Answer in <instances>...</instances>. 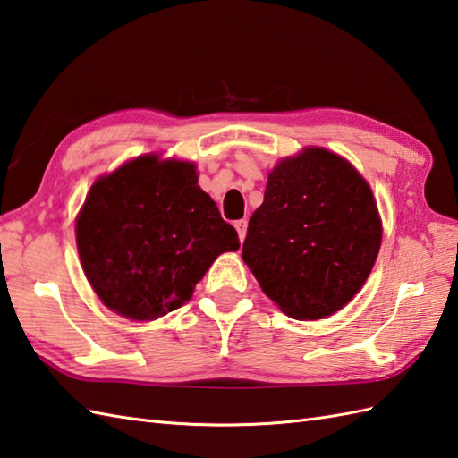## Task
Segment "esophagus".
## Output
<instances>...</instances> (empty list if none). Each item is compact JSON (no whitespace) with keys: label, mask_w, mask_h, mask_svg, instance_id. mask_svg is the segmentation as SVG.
<instances>
[{"label":"esophagus","mask_w":458,"mask_h":458,"mask_svg":"<svg viewBox=\"0 0 458 458\" xmlns=\"http://www.w3.org/2000/svg\"><path fill=\"white\" fill-rule=\"evenodd\" d=\"M235 229H237V233H239V239H241V242L245 241V237H247V219H239V221H235Z\"/></svg>","instance_id":"34e87169"}]
</instances>
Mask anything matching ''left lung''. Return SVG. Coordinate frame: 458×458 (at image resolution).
Listing matches in <instances>:
<instances>
[{
    "instance_id": "left-lung-1",
    "label": "left lung",
    "mask_w": 458,
    "mask_h": 458,
    "mask_svg": "<svg viewBox=\"0 0 458 458\" xmlns=\"http://www.w3.org/2000/svg\"><path fill=\"white\" fill-rule=\"evenodd\" d=\"M380 242L382 221L369 182L349 160L310 147L268 174L242 260L284 313L313 321L354 298Z\"/></svg>"
}]
</instances>
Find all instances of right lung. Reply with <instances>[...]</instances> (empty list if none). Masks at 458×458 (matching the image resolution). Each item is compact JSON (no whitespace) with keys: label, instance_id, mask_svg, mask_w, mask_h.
Here are the masks:
<instances>
[{"label":"right lung","instance_id":"obj_1","mask_svg":"<svg viewBox=\"0 0 458 458\" xmlns=\"http://www.w3.org/2000/svg\"><path fill=\"white\" fill-rule=\"evenodd\" d=\"M80 262L109 310L152 321L178 310L239 235L206 191L196 166L145 155L101 176L76 217Z\"/></svg>","mask_w":458,"mask_h":458}]
</instances>
